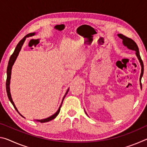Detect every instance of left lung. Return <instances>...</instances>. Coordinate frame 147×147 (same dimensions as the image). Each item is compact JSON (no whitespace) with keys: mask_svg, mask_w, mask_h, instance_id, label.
<instances>
[{"mask_svg":"<svg viewBox=\"0 0 147 147\" xmlns=\"http://www.w3.org/2000/svg\"><path fill=\"white\" fill-rule=\"evenodd\" d=\"M117 36L120 38L121 39H123V43L124 46L127 47V48L128 49L132 50V51H136V54L138 58L139 59V62H140L141 66V73L140 75V78H139V80H140V85L141 86V78H142L143 74V71H144V65H143V63L142 59L141 58L140 54H139V49L137 45V44L136 43V42L134 41L132 39L127 38L124 35L121 34H119ZM87 114V113H86Z\"/></svg>","mask_w":147,"mask_h":147,"instance_id":"1","label":"left lung"}]
</instances>
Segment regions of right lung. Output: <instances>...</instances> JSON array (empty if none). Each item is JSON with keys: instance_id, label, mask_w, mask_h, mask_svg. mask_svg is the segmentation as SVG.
<instances>
[{"instance_id": "obj_1", "label": "right lung", "mask_w": 147, "mask_h": 147, "mask_svg": "<svg viewBox=\"0 0 147 147\" xmlns=\"http://www.w3.org/2000/svg\"><path fill=\"white\" fill-rule=\"evenodd\" d=\"M34 35H35V33H30V34H27L26 36H24V38L22 39L21 41H19V43L17 44V47H16V49H15L13 53L11 54L10 58H9V62H8V67H7V79H6V92H7V94H8V98H9V101L11 102L12 104H13V107L15 108V109H16L17 111H18V110H17V108L16 107V106H15L14 102H13V100H12L11 96V93H10V89H9V84H10V79H11V74L12 66L13 65L15 61H16V59H17V57L18 56V55H19V52H20V51H21L22 47H23V45L24 43V42L25 41V40H26V38H28V37L34 36ZM69 89H67V91L65 94V96H63V100H62V102H61V104L60 106H59V109H58V111H57L54 114V115H51V117H48V118H46V119H41V120H36V121L40 122V123H46V122H49L50 121L53 120V119H55L56 117H57V115H58V114H59V111H60V108H61V107L62 103H63V99H64L65 97L66 94H67L68 91H69ZM18 113H19V111H18ZM21 116L23 117V115H21Z\"/></svg>"}]
</instances>
